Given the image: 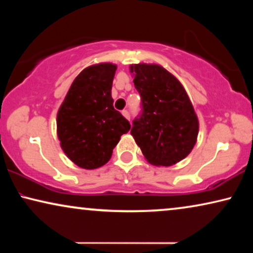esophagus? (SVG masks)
I'll use <instances>...</instances> for the list:
<instances>
[{"mask_svg": "<svg viewBox=\"0 0 253 253\" xmlns=\"http://www.w3.org/2000/svg\"><path fill=\"white\" fill-rule=\"evenodd\" d=\"M122 115H123L124 117H126V120H130V115H129V112H127V110H123Z\"/></svg>", "mask_w": 253, "mask_h": 253, "instance_id": "1", "label": "esophagus"}]
</instances>
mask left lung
<instances>
[{"label": "left lung", "mask_w": 253, "mask_h": 253, "mask_svg": "<svg viewBox=\"0 0 253 253\" xmlns=\"http://www.w3.org/2000/svg\"><path fill=\"white\" fill-rule=\"evenodd\" d=\"M143 114L133 121L131 134L145 159L158 167L177 164L197 143L199 121L181 82L154 63L130 65Z\"/></svg>", "instance_id": "1"}]
</instances>
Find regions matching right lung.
Instances as JSON below:
<instances>
[{
  "instance_id": "1",
  "label": "right lung",
  "mask_w": 253,
  "mask_h": 253,
  "mask_svg": "<svg viewBox=\"0 0 253 253\" xmlns=\"http://www.w3.org/2000/svg\"><path fill=\"white\" fill-rule=\"evenodd\" d=\"M116 69L113 63L85 68L72 82L58 108L56 126L61 148L81 168L96 169L106 165L121 136L131 127L113 106Z\"/></svg>"
}]
</instances>
